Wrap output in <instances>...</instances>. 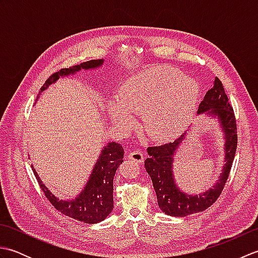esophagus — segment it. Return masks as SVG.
I'll return each mask as SVG.
<instances>
[{
  "mask_svg": "<svg viewBox=\"0 0 258 258\" xmlns=\"http://www.w3.org/2000/svg\"><path fill=\"white\" fill-rule=\"evenodd\" d=\"M128 158L130 160H132L134 162H136L138 164H142L144 162V156H143V153L140 152V151H133L131 152L128 154Z\"/></svg>",
  "mask_w": 258,
  "mask_h": 258,
  "instance_id": "1",
  "label": "esophagus"
}]
</instances>
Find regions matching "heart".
Here are the masks:
<instances>
[{
  "instance_id": "heart-1",
  "label": "heart",
  "mask_w": 258,
  "mask_h": 258,
  "mask_svg": "<svg viewBox=\"0 0 258 258\" xmlns=\"http://www.w3.org/2000/svg\"><path fill=\"white\" fill-rule=\"evenodd\" d=\"M199 93L194 79L168 65H155L122 82L117 103L107 104V114L114 124L125 128L134 123L132 114L144 113L146 133L156 141H168L183 132Z\"/></svg>"
}]
</instances>
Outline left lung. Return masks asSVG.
<instances>
[{
    "label": "left lung",
    "instance_id": "1",
    "mask_svg": "<svg viewBox=\"0 0 258 258\" xmlns=\"http://www.w3.org/2000/svg\"><path fill=\"white\" fill-rule=\"evenodd\" d=\"M204 114L207 117L215 118L223 133L224 140V162L222 173L217 182L201 194H187L178 187L173 171L174 158L179 147L187 138L185 132L180 138L172 143L161 146L149 147V157L145 160V169L151 176L154 186L158 207L163 213L174 217H184L190 214L205 211L215 203L221 195L228 174L231 172L233 161L237 147L236 119L234 111L228 102L222 82L215 78L214 86L207 91L200 104L197 115Z\"/></svg>",
    "mask_w": 258,
    "mask_h": 258
}]
</instances>
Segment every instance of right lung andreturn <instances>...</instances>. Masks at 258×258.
<instances>
[{"instance_id": "obj_1", "label": "right lung", "mask_w": 258, "mask_h": 258, "mask_svg": "<svg viewBox=\"0 0 258 258\" xmlns=\"http://www.w3.org/2000/svg\"><path fill=\"white\" fill-rule=\"evenodd\" d=\"M103 63V58L92 59L89 62L74 65L70 69H62L59 72L54 73L42 86L36 101L40 98L41 93L45 91L51 84L55 83L59 78H68L70 75L79 73L82 70L90 71L100 69ZM123 146L116 142H109L106 146H104L83 189L72 200L58 199L57 196L54 195L46 187L45 184H43L35 168L33 165L31 166L43 193L57 211L76 221L87 224H96L105 220L113 211V178L117 167L123 162Z\"/></svg>"}]
</instances>
